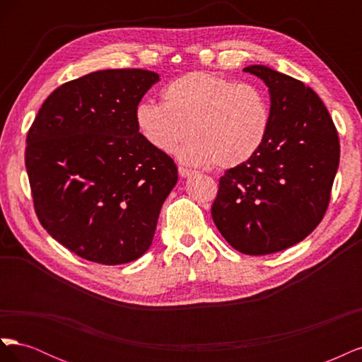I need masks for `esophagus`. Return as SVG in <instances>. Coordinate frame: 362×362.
<instances>
[{"label":"esophagus","instance_id":"34e87169","mask_svg":"<svg viewBox=\"0 0 362 362\" xmlns=\"http://www.w3.org/2000/svg\"><path fill=\"white\" fill-rule=\"evenodd\" d=\"M178 172H180V175L182 178H190L192 175H194V172L193 170H190V169H185V168H178Z\"/></svg>","mask_w":362,"mask_h":362}]
</instances>
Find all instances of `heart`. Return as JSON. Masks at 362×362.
<instances>
[{
    "instance_id": "b5f03b06",
    "label": "heart",
    "mask_w": 362,
    "mask_h": 362,
    "mask_svg": "<svg viewBox=\"0 0 362 362\" xmlns=\"http://www.w3.org/2000/svg\"><path fill=\"white\" fill-rule=\"evenodd\" d=\"M139 133L160 152L178 149L187 164L213 161L217 168H235L254 157L272 124L267 95L258 86L238 83L208 72H189L163 90V104L144 101L136 107Z\"/></svg>"
}]
</instances>
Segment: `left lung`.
<instances>
[{"mask_svg": "<svg viewBox=\"0 0 362 362\" xmlns=\"http://www.w3.org/2000/svg\"><path fill=\"white\" fill-rule=\"evenodd\" d=\"M243 71L269 87L272 124L257 154L221 178L211 216L234 249L267 255L302 242L322 222L339 141L311 87L264 64Z\"/></svg>", "mask_w": 362, "mask_h": 362, "instance_id": "8db88e82", "label": "left lung"}]
</instances>
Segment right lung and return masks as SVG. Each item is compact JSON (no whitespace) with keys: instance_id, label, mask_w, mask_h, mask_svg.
Wrapping results in <instances>:
<instances>
[{"instance_id":"right-lung-1","label":"right lung","mask_w":362,"mask_h":362,"mask_svg":"<svg viewBox=\"0 0 362 362\" xmlns=\"http://www.w3.org/2000/svg\"><path fill=\"white\" fill-rule=\"evenodd\" d=\"M160 75L104 69L54 90L27 134L42 226L78 257L125 264L149 249L178 169L139 133L134 112Z\"/></svg>"}]
</instances>
